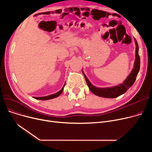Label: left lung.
Returning a JSON list of instances; mask_svg holds the SVG:
<instances>
[{
  "label": "left lung",
  "instance_id": "left-lung-1",
  "mask_svg": "<svg viewBox=\"0 0 152 152\" xmlns=\"http://www.w3.org/2000/svg\"><path fill=\"white\" fill-rule=\"evenodd\" d=\"M134 41L135 45H136V48H135V60L134 62V66L132 71L131 72V73L125 79V81L123 82V84H120L114 87H105V88H100V87H95L90 83L89 79H87V77L83 71L87 84L88 86L90 91L93 94L101 97L116 98L119 97V95L124 94L134 84L140 69V57L139 55L138 44L136 39H134Z\"/></svg>",
  "mask_w": 152,
  "mask_h": 152
}]
</instances>
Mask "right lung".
<instances>
[{
    "instance_id": "1",
    "label": "right lung",
    "mask_w": 152,
    "mask_h": 152,
    "mask_svg": "<svg viewBox=\"0 0 152 152\" xmlns=\"http://www.w3.org/2000/svg\"><path fill=\"white\" fill-rule=\"evenodd\" d=\"M65 84L63 86V87H62V89L58 91V92L55 93L54 94H52V95H48V96H45V97H34V99H37V100H49V99H54V98H56L58 97L59 95L62 93L63 91V89H64V87H65Z\"/></svg>"
}]
</instances>
